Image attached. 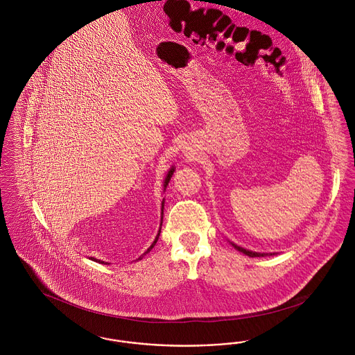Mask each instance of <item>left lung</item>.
<instances>
[{
    "instance_id": "1",
    "label": "left lung",
    "mask_w": 355,
    "mask_h": 355,
    "mask_svg": "<svg viewBox=\"0 0 355 355\" xmlns=\"http://www.w3.org/2000/svg\"><path fill=\"white\" fill-rule=\"evenodd\" d=\"M230 243L234 246V249H236L238 252H241V253H243L245 255H249V257H266V255H274V253H257V252H252V250L243 249V248L238 246V245L233 243V242H230Z\"/></svg>"
}]
</instances>
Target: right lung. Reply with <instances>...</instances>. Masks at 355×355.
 I'll use <instances>...</instances> for the list:
<instances>
[{
    "label": "right lung",
    "mask_w": 355,
    "mask_h": 355,
    "mask_svg": "<svg viewBox=\"0 0 355 355\" xmlns=\"http://www.w3.org/2000/svg\"><path fill=\"white\" fill-rule=\"evenodd\" d=\"M173 173H174V166H171V168H170L169 171H168V174H166V177H165V181H164V191L166 190V187H168V185H169L170 178L173 177ZM164 203H165V198H164V201H162V207H161V214H162V216H164V206H165ZM161 226H162V217H161V225H159V230H158V233H157V236H155V239L153 241V243L150 245V248H149V249H148L145 253L142 254V255H141L138 259H142V257L149 253V252L152 250L153 248L155 246V243H157V241H158V238H159V233H161ZM89 259H92V261H96V262H98V263H107V262H103V261H101V259H96L94 257H90ZM138 259H137V261H138Z\"/></svg>",
    "instance_id": "add662e5"
}]
</instances>
